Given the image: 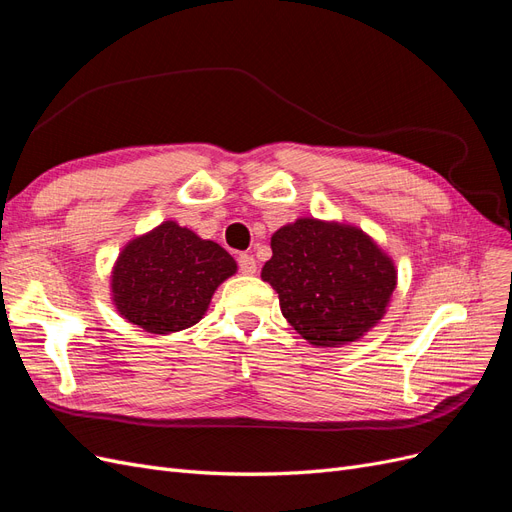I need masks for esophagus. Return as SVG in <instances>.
Instances as JSON below:
<instances>
[{
    "instance_id": "obj_1",
    "label": "esophagus",
    "mask_w": 512,
    "mask_h": 512,
    "mask_svg": "<svg viewBox=\"0 0 512 512\" xmlns=\"http://www.w3.org/2000/svg\"><path fill=\"white\" fill-rule=\"evenodd\" d=\"M237 262H239V271H241L243 275H254V273L258 271V264H256V260H254L252 254H239Z\"/></svg>"
}]
</instances>
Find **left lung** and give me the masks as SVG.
Listing matches in <instances>:
<instances>
[{
	"mask_svg": "<svg viewBox=\"0 0 512 512\" xmlns=\"http://www.w3.org/2000/svg\"><path fill=\"white\" fill-rule=\"evenodd\" d=\"M260 277L290 326L315 347L354 343L385 315L396 267L362 228L298 218L271 237Z\"/></svg>",
	"mask_w": 512,
	"mask_h": 512,
	"instance_id": "1",
	"label": "left lung"
}]
</instances>
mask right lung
<instances>
[{
	"mask_svg": "<svg viewBox=\"0 0 512 512\" xmlns=\"http://www.w3.org/2000/svg\"><path fill=\"white\" fill-rule=\"evenodd\" d=\"M237 262L222 245L167 220L131 239L112 269V301L131 324L152 334L195 326Z\"/></svg>",
	"mask_w": 512,
	"mask_h": 512,
	"instance_id": "right-lung-1",
	"label": "right lung"
}]
</instances>
